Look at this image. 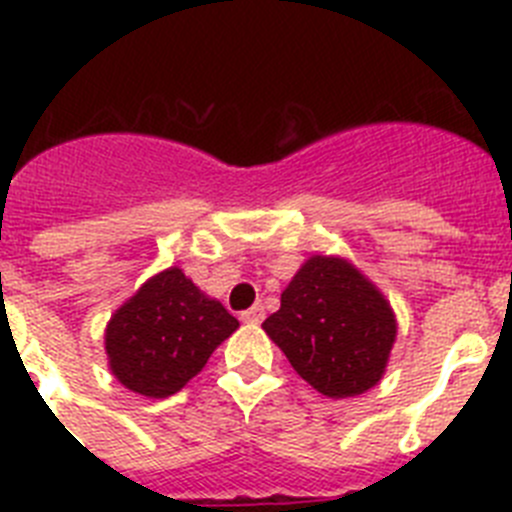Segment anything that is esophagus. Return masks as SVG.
<instances>
[{"label": "esophagus", "instance_id": "1", "mask_svg": "<svg viewBox=\"0 0 512 512\" xmlns=\"http://www.w3.org/2000/svg\"><path fill=\"white\" fill-rule=\"evenodd\" d=\"M241 320L243 323H261V320H264V307L261 305L248 307V310L241 312Z\"/></svg>", "mask_w": 512, "mask_h": 512}]
</instances>
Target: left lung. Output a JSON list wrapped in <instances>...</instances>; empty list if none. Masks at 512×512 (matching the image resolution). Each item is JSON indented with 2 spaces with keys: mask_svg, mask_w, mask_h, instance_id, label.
Segmentation results:
<instances>
[{
  "mask_svg": "<svg viewBox=\"0 0 512 512\" xmlns=\"http://www.w3.org/2000/svg\"><path fill=\"white\" fill-rule=\"evenodd\" d=\"M295 372L325 397L341 400L382 379L397 336L390 302L338 256H310L264 320Z\"/></svg>",
  "mask_w": 512,
  "mask_h": 512,
  "instance_id": "8db88e82",
  "label": "left lung"
}]
</instances>
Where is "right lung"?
<instances>
[{"instance_id": "right-lung-1", "label": "right lung", "mask_w": 512, "mask_h": 512, "mask_svg": "<svg viewBox=\"0 0 512 512\" xmlns=\"http://www.w3.org/2000/svg\"><path fill=\"white\" fill-rule=\"evenodd\" d=\"M238 320L182 269L161 271L130 297L104 330V351L122 387L169 397L202 372Z\"/></svg>"}]
</instances>
